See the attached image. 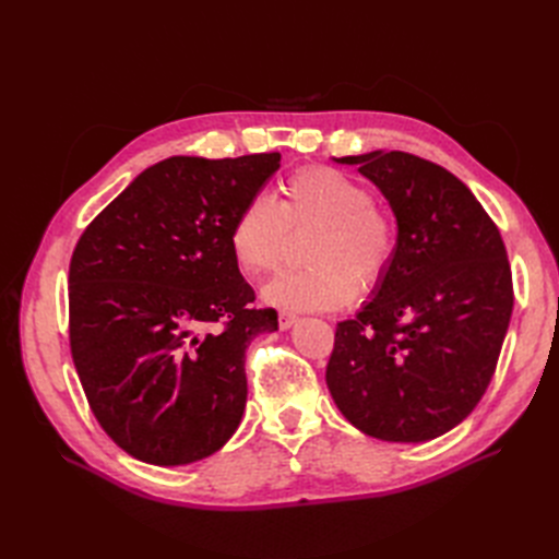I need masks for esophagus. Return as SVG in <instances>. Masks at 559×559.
Returning a JSON list of instances; mask_svg holds the SVG:
<instances>
[{
  "instance_id": "34e87169",
  "label": "esophagus",
  "mask_w": 559,
  "mask_h": 559,
  "mask_svg": "<svg viewBox=\"0 0 559 559\" xmlns=\"http://www.w3.org/2000/svg\"><path fill=\"white\" fill-rule=\"evenodd\" d=\"M298 321V314L292 310H280V329H292Z\"/></svg>"
}]
</instances>
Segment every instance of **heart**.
I'll list each match as a JSON object with an SVG mask.
<instances>
[{"mask_svg": "<svg viewBox=\"0 0 559 559\" xmlns=\"http://www.w3.org/2000/svg\"><path fill=\"white\" fill-rule=\"evenodd\" d=\"M310 235L306 261L270 280L263 296L294 310H335L361 289H376L396 253L394 218L376 205L366 183L335 167L312 165L286 177L277 200L249 198L230 226V249L249 275L277 270L292 235Z\"/></svg>", "mask_w": 559, "mask_h": 559, "instance_id": "heart-1", "label": "heart"}]
</instances>
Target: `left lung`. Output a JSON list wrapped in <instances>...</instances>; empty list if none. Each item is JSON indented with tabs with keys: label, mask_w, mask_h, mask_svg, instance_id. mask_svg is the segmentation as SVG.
<instances>
[{
	"label": "left lung",
	"mask_w": 559,
	"mask_h": 559,
	"mask_svg": "<svg viewBox=\"0 0 559 559\" xmlns=\"http://www.w3.org/2000/svg\"><path fill=\"white\" fill-rule=\"evenodd\" d=\"M359 165L399 222L376 298L335 326L326 384L364 433L421 443L471 415L492 380L513 312V275L497 224L445 167L403 151Z\"/></svg>",
	"instance_id": "left-lung-1"
}]
</instances>
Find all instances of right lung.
Masks as SVG:
<instances>
[{"instance_id":"right-lung-1","label":"right lung","mask_w":559,"mask_h":559,"mask_svg":"<svg viewBox=\"0 0 559 559\" xmlns=\"http://www.w3.org/2000/svg\"><path fill=\"white\" fill-rule=\"evenodd\" d=\"M280 154L173 156L99 212L70 261V349L111 441L156 466L222 448L247 403L245 352L277 329L257 308L230 226Z\"/></svg>"}]
</instances>
